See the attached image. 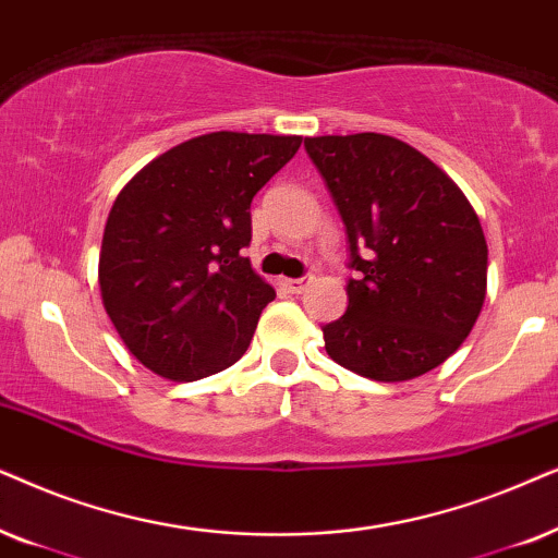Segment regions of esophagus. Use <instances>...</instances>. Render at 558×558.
<instances>
[{
    "mask_svg": "<svg viewBox=\"0 0 558 558\" xmlns=\"http://www.w3.org/2000/svg\"><path fill=\"white\" fill-rule=\"evenodd\" d=\"M311 283H314V275H303V278L283 280V286H286L291 293H303Z\"/></svg>",
    "mask_w": 558,
    "mask_h": 558,
    "instance_id": "esophagus-1",
    "label": "esophagus"
}]
</instances>
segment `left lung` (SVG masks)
<instances>
[{
  "instance_id": "8db88e82",
  "label": "left lung",
  "mask_w": 558,
  "mask_h": 558,
  "mask_svg": "<svg viewBox=\"0 0 558 558\" xmlns=\"http://www.w3.org/2000/svg\"><path fill=\"white\" fill-rule=\"evenodd\" d=\"M347 229L349 306L324 326L337 365L413 380L462 347L487 291V242L459 185L415 147L360 132L303 140Z\"/></svg>"
}]
</instances>
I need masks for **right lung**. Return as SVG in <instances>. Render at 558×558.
<instances>
[{"label":"right lung","instance_id":"1","mask_svg":"<svg viewBox=\"0 0 558 558\" xmlns=\"http://www.w3.org/2000/svg\"><path fill=\"white\" fill-rule=\"evenodd\" d=\"M303 137L211 132L162 153L124 185L104 227V308L155 375L191 383L247 352L275 299L252 270L250 204Z\"/></svg>","mask_w":558,"mask_h":558}]
</instances>
